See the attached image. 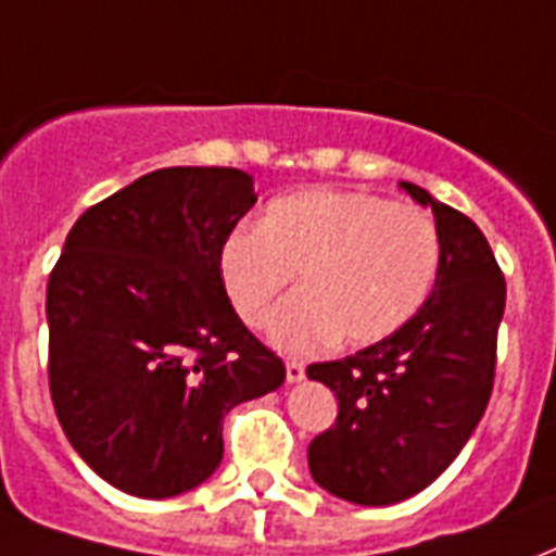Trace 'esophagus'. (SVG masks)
<instances>
[{
  "label": "esophagus",
  "mask_w": 556,
  "mask_h": 556,
  "mask_svg": "<svg viewBox=\"0 0 556 556\" xmlns=\"http://www.w3.org/2000/svg\"><path fill=\"white\" fill-rule=\"evenodd\" d=\"M304 380V365L295 359H287V382H301Z\"/></svg>",
  "instance_id": "34e87169"
}]
</instances>
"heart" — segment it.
<instances>
[{
	"label": "heart",
	"instance_id": "b5f03b06",
	"mask_svg": "<svg viewBox=\"0 0 556 556\" xmlns=\"http://www.w3.org/2000/svg\"><path fill=\"white\" fill-rule=\"evenodd\" d=\"M441 240L429 214L374 193L307 188L278 197L257 229L219 249V281L247 325H264L299 275L301 292L269 321L281 351L339 339L371 345L403 327L432 292Z\"/></svg>",
	"mask_w": 556,
	"mask_h": 556
}]
</instances>
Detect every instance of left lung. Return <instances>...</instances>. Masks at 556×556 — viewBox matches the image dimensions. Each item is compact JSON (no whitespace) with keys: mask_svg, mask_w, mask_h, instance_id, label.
Instances as JSON below:
<instances>
[{"mask_svg":"<svg viewBox=\"0 0 556 556\" xmlns=\"http://www.w3.org/2000/svg\"><path fill=\"white\" fill-rule=\"evenodd\" d=\"M441 264L424 307L391 337L337 363L307 368L339 400L337 424L313 438L309 476L354 505H397L441 476L479 426L493 391L505 278L488 238L420 185Z\"/></svg>","mask_w":556,"mask_h":556,"instance_id":"obj_1","label":"left lung"}]
</instances>
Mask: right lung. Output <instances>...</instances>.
Listing matches in <instances>:
<instances>
[{
    "instance_id": "add662e5",
    "label": "right lung",
    "mask_w": 556,
    "mask_h": 556,
    "mask_svg": "<svg viewBox=\"0 0 556 556\" xmlns=\"http://www.w3.org/2000/svg\"><path fill=\"white\" fill-rule=\"evenodd\" d=\"M255 200L238 167H162L68 231L46 290L51 400L75 453L130 496L200 488L223 462V417L287 377L219 281Z\"/></svg>"
}]
</instances>
